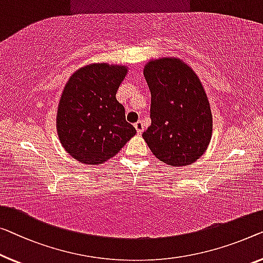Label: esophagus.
Returning <instances> with one entry per match:
<instances>
[{"mask_svg": "<svg viewBox=\"0 0 263 263\" xmlns=\"http://www.w3.org/2000/svg\"><path fill=\"white\" fill-rule=\"evenodd\" d=\"M135 127H136V130H137V132L139 133V135L144 131V125L140 120H138L137 123H135Z\"/></svg>", "mask_w": 263, "mask_h": 263, "instance_id": "1", "label": "esophagus"}]
</instances>
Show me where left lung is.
<instances>
[{"mask_svg":"<svg viewBox=\"0 0 263 263\" xmlns=\"http://www.w3.org/2000/svg\"><path fill=\"white\" fill-rule=\"evenodd\" d=\"M144 77L151 92V125L143 138L160 162L186 166L204 154L213 115L201 80L181 59L150 60Z\"/></svg>","mask_w":263,"mask_h":263,"instance_id":"8db88e82","label":"left lung"}]
</instances>
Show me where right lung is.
I'll return each mask as SVG.
<instances>
[{"instance_id": "add662e5", "label": "right lung", "mask_w": 263, "mask_h": 263, "mask_svg": "<svg viewBox=\"0 0 263 263\" xmlns=\"http://www.w3.org/2000/svg\"><path fill=\"white\" fill-rule=\"evenodd\" d=\"M126 74V66L92 64L76 70L65 85L57 131L62 147L78 162L103 164L137 133L116 98Z\"/></svg>"}]
</instances>
